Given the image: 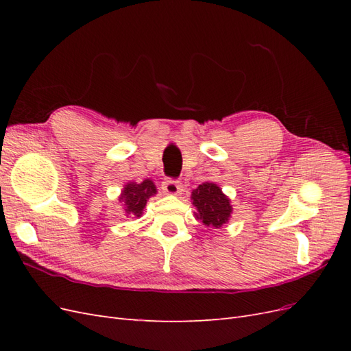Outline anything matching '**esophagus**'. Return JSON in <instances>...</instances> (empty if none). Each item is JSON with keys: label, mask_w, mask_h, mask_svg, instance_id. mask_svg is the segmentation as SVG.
Masks as SVG:
<instances>
[{"label": "esophagus", "mask_w": 351, "mask_h": 351, "mask_svg": "<svg viewBox=\"0 0 351 351\" xmlns=\"http://www.w3.org/2000/svg\"><path fill=\"white\" fill-rule=\"evenodd\" d=\"M162 190L165 195H173V196H177L182 193V183L177 182V180H171V178H167L162 182Z\"/></svg>", "instance_id": "34e87169"}]
</instances>
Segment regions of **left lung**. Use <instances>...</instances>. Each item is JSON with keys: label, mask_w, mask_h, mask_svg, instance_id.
Instances as JSON below:
<instances>
[{"label": "left lung", "mask_w": 351, "mask_h": 351, "mask_svg": "<svg viewBox=\"0 0 351 351\" xmlns=\"http://www.w3.org/2000/svg\"><path fill=\"white\" fill-rule=\"evenodd\" d=\"M192 202L196 206L195 217L208 228H219L230 221L232 206L222 190L210 182L199 184L192 192Z\"/></svg>", "instance_id": "1"}]
</instances>
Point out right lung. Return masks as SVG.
I'll list each match as a JSON object with an SVG mask.
<instances>
[{"label": "right lung", "mask_w": 351, "mask_h": 351, "mask_svg": "<svg viewBox=\"0 0 351 351\" xmlns=\"http://www.w3.org/2000/svg\"><path fill=\"white\" fill-rule=\"evenodd\" d=\"M156 195V187L152 180L146 178L142 183H127L120 195L127 215H134L139 218L143 214L146 202L151 196Z\"/></svg>", "instance_id": "right-lung-1"}]
</instances>
